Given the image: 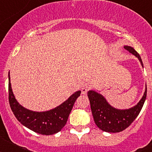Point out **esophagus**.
Listing matches in <instances>:
<instances>
[{
  "instance_id": "1",
  "label": "esophagus",
  "mask_w": 152,
  "mask_h": 152,
  "mask_svg": "<svg viewBox=\"0 0 152 152\" xmlns=\"http://www.w3.org/2000/svg\"><path fill=\"white\" fill-rule=\"evenodd\" d=\"M90 89H91V88H90V86H88V84H84V85H83V87L81 88V93H82V94H86L87 92H88Z\"/></svg>"
}]
</instances>
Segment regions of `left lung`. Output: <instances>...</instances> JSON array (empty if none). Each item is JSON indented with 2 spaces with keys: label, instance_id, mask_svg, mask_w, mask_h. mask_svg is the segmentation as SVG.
<instances>
[{
  "label": "left lung",
  "instance_id": "obj_1",
  "mask_svg": "<svg viewBox=\"0 0 152 152\" xmlns=\"http://www.w3.org/2000/svg\"><path fill=\"white\" fill-rule=\"evenodd\" d=\"M124 48L136 56L143 67V63L139 53L130 46L126 45ZM146 95L147 87L144 95L136 106L129 110H117L111 107L105 98L96 91H89L88 92L93 117L97 127L104 132L113 133L123 131L133 123L144 105Z\"/></svg>",
  "mask_w": 152,
  "mask_h": 152
}]
</instances>
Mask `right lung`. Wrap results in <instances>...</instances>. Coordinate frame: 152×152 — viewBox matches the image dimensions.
<instances>
[{"label": "right lung", "instance_id": "add662e5", "mask_svg": "<svg viewBox=\"0 0 152 152\" xmlns=\"http://www.w3.org/2000/svg\"><path fill=\"white\" fill-rule=\"evenodd\" d=\"M10 79L9 72V103L17 120L32 131L41 135H50L61 131L68 121L74 104L80 95V91L75 92L66 101L51 110L34 112L25 109L19 104L12 91Z\"/></svg>", "mask_w": 152, "mask_h": 152}]
</instances>
